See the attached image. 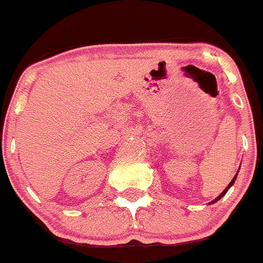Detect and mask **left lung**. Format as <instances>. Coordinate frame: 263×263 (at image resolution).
<instances>
[{
	"mask_svg": "<svg viewBox=\"0 0 263 263\" xmlns=\"http://www.w3.org/2000/svg\"><path fill=\"white\" fill-rule=\"evenodd\" d=\"M236 176H238V174H235V176H234V178H233V180H231V181H230V184H229V185H228V186H226V188H225V191H223V192H222V193H221V194H220V196H219V197H217V198H215V199H214V201H212V202H211V203H215V202H217V201H219V199H221V198H222V197H223V196H225V194H226V192H228V189H229V188H230V186H231V185H233V184H234V181H235Z\"/></svg>",
	"mask_w": 263,
	"mask_h": 263,
	"instance_id": "obj_1",
	"label": "left lung"
}]
</instances>
